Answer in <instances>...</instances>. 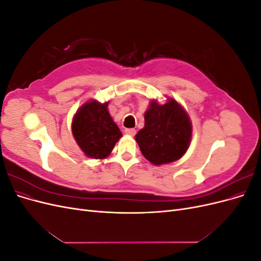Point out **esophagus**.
Wrapping results in <instances>:
<instances>
[{
    "instance_id": "1",
    "label": "esophagus",
    "mask_w": 261,
    "mask_h": 261,
    "mask_svg": "<svg viewBox=\"0 0 261 261\" xmlns=\"http://www.w3.org/2000/svg\"><path fill=\"white\" fill-rule=\"evenodd\" d=\"M125 134H126V135H128V136H135L136 129H134V128H126V129H125Z\"/></svg>"
}]
</instances>
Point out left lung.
Returning <instances> with one entry per match:
<instances>
[{
	"mask_svg": "<svg viewBox=\"0 0 261 261\" xmlns=\"http://www.w3.org/2000/svg\"><path fill=\"white\" fill-rule=\"evenodd\" d=\"M192 122L177 101L150 102L145 113V127L135 136L140 151L154 165L174 162L185 154L192 140Z\"/></svg>",
	"mask_w": 261,
	"mask_h": 261,
	"instance_id": "obj_1",
	"label": "left lung"
}]
</instances>
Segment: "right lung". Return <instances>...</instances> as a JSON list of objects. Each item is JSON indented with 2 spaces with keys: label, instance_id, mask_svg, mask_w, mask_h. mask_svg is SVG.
I'll use <instances>...</instances> for the list:
<instances>
[{
  "label": "right lung",
  "instance_id": "obj_1",
  "mask_svg": "<svg viewBox=\"0 0 261 261\" xmlns=\"http://www.w3.org/2000/svg\"><path fill=\"white\" fill-rule=\"evenodd\" d=\"M109 102L90 100L73 117L72 133L83 152L93 159H105L122 137V133L108 111Z\"/></svg>",
  "mask_w": 261,
  "mask_h": 261
}]
</instances>
